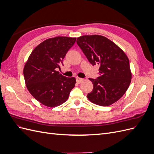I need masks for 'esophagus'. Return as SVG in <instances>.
Listing matches in <instances>:
<instances>
[{"label":"esophagus","mask_w":154,"mask_h":154,"mask_svg":"<svg viewBox=\"0 0 154 154\" xmlns=\"http://www.w3.org/2000/svg\"><path fill=\"white\" fill-rule=\"evenodd\" d=\"M83 81H84V79L81 78H76V82L78 83H81Z\"/></svg>","instance_id":"34e87169"}]
</instances>
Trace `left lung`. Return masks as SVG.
<instances>
[{
    "label": "left lung",
    "instance_id": "8db88e82",
    "mask_svg": "<svg viewBox=\"0 0 154 154\" xmlns=\"http://www.w3.org/2000/svg\"><path fill=\"white\" fill-rule=\"evenodd\" d=\"M76 42L89 62L100 66L97 79L88 78L93 90L87 94V98L100 106L114 103L125 94L131 82L127 54L112 41L101 35H83L77 38Z\"/></svg>",
    "mask_w": 154,
    "mask_h": 154
}]
</instances>
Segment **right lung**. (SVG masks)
<instances>
[{"label":"right lung","mask_w":154,"mask_h":154,"mask_svg":"<svg viewBox=\"0 0 154 154\" xmlns=\"http://www.w3.org/2000/svg\"><path fill=\"white\" fill-rule=\"evenodd\" d=\"M76 38L57 36L48 38L32 51L25 63L24 76L30 94L40 103L48 107L63 104L75 86L76 78H67L57 69Z\"/></svg>","instance_id":"1"}]
</instances>
